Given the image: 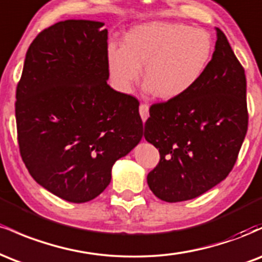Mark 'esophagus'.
Segmentation results:
<instances>
[{
	"instance_id": "1",
	"label": "esophagus",
	"mask_w": 262,
	"mask_h": 262,
	"mask_svg": "<svg viewBox=\"0 0 262 262\" xmlns=\"http://www.w3.org/2000/svg\"><path fill=\"white\" fill-rule=\"evenodd\" d=\"M139 113L143 122H145L149 117V104L148 103H140L139 106Z\"/></svg>"
}]
</instances>
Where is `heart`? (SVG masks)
Here are the masks:
<instances>
[{
  "mask_svg": "<svg viewBox=\"0 0 262 262\" xmlns=\"http://www.w3.org/2000/svg\"><path fill=\"white\" fill-rule=\"evenodd\" d=\"M212 38L201 28L176 22H148L123 37L122 49L110 47L108 68L118 89L129 91L141 76L162 100L187 93L200 81L210 55Z\"/></svg>",
  "mask_w": 262,
  "mask_h": 262,
  "instance_id": "heart-1",
  "label": "heart"
}]
</instances>
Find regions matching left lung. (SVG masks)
Wrapping results in <instances>:
<instances>
[{"label":"left lung","instance_id":"left-lung-1","mask_svg":"<svg viewBox=\"0 0 262 262\" xmlns=\"http://www.w3.org/2000/svg\"><path fill=\"white\" fill-rule=\"evenodd\" d=\"M144 137L160 152L148 173L165 202L196 198L229 175L248 132L245 71L217 28L212 60L200 81L179 98L151 104Z\"/></svg>","mask_w":262,"mask_h":262}]
</instances>
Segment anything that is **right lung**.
<instances>
[{"mask_svg":"<svg viewBox=\"0 0 262 262\" xmlns=\"http://www.w3.org/2000/svg\"><path fill=\"white\" fill-rule=\"evenodd\" d=\"M68 19L29 45L16 91L22 160L39 185L68 202L104 191L113 164L143 137L139 101L107 83V29Z\"/></svg>","mask_w":262,"mask_h":262,"instance_id":"add662e5","label":"right lung"}]
</instances>
